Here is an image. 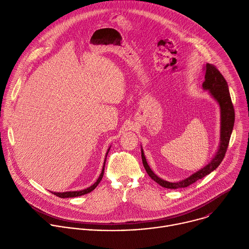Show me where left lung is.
Here are the masks:
<instances>
[{
  "label": "left lung",
  "mask_w": 249,
  "mask_h": 249,
  "mask_svg": "<svg viewBox=\"0 0 249 249\" xmlns=\"http://www.w3.org/2000/svg\"><path fill=\"white\" fill-rule=\"evenodd\" d=\"M205 82L202 85L203 89L210 91L211 95L217 100L221 108V138L219 149L215 157L212 159V160L206 166H204L197 172L193 173L192 175L187 177V178L178 182H168L166 180L160 178L158 175H156L149 166L143 149H142V160H143V164L147 173L150 175L152 179H154L158 184L164 188H184L193 184L197 180L203 178V177L211 173L213 170H215L223 161L225 155L227 153V149L229 147L231 135L234 124V109L229 91V86L216 66L208 63L205 66Z\"/></svg>",
  "instance_id": "obj_1"
}]
</instances>
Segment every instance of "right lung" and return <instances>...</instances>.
Here are the masks:
<instances>
[{"label":"right lung","instance_id":"right-lung-1","mask_svg":"<svg viewBox=\"0 0 249 249\" xmlns=\"http://www.w3.org/2000/svg\"><path fill=\"white\" fill-rule=\"evenodd\" d=\"M109 150H110V148L108 149V151H107V153H106V156L105 157H107V155H108V152H109ZM105 160H106V158H105ZM105 160H104V163H103V167H102V171H101V173H100V175H99V177H98V179L95 181V183H93L91 186H89V188H87V189H84V190H81V191H69V192H52L54 195H56V196H58V197H60V198H71V197H78V196H82V195H85V194H88V193H89V192H91L97 185H98V183L100 182V180L102 179V177H103V173H104V166H105Z\"/></svg>","mask_w":249,"mask_h":249}]
</instances>
